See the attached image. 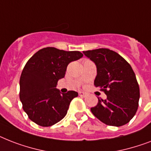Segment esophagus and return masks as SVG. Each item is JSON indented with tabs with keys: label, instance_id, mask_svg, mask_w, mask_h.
Listing matches in <instances>:
<instances>
[{
	"label": "esophagus",
	"instance_id": "34e87169",
	"mask_svg": "<svg viewBox=\"0 0 151 151\" xmlns=\"http://www.w3.org/2000/svg\"><path fill=\"white\" fill-rule=\"evenodd\" d=\"M79 95L80 96L85 97V96H86V93H84V92H81V91H80V92H79Z\"/></svg>",
	"mask_w": 151,
	"mask_h": 151
}]
</instances>
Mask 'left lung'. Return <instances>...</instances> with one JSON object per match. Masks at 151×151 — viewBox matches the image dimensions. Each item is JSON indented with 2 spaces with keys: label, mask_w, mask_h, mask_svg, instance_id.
Here are the masks:
<instances>
[{
  "label": "left lung",
  "mask_w": 151,
  "mask_h": 151,
  "mask_svg": "<svg viewBox=\"0 0 151 151\" xmlns=\"http://www.w3.org/2000/svg\"><path fill=\"white\" fill-rule=\"evenodd\" d=\"M96 66V87L101 88L107 99L98 98L91 108L95 117L112 126L127 124L136 114L139 100V87L129 64L122 56L107 48L83 51Z\"/></svg>",
  "instance_id": "obj_1"
}]
</instances>
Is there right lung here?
<instances>
[{"label":"right lung","mask_w":151,"mask_h":151,"mask_svg":"<svg viewBox=\"0 0 151 151\" xmlns=\"http://www.w3.org/2000/svg\"><path fill=\"white\" fill-rule=\"evenodd\" d=\"M83 56L79 51L45 47L30 58L19 81L20 101L30 120L47 127L65 116L71 101L78 93L70 90L61 93L57 84L65 77L68 64Z\"/></svg>","instance_id":"obj_1"}]
</instances>
